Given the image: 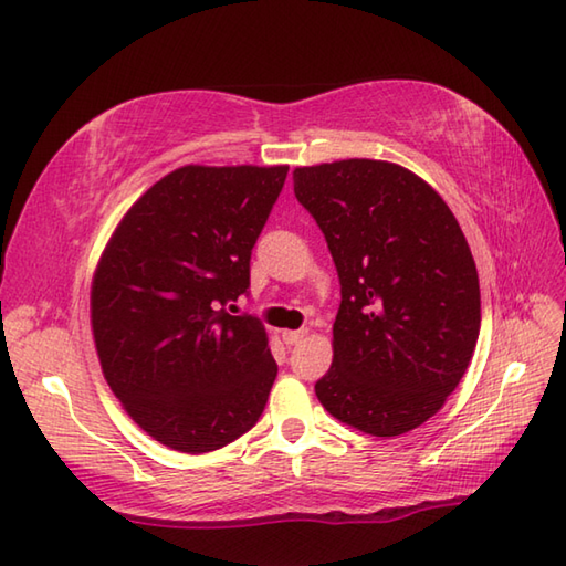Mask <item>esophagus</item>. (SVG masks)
<instances>
[{"label":"esophagus","mask_w":566,"mask_h":566,"mask_svg":"<svg viewBox=\"0 0 566 566\" xmlns=\"http://www.w3.org/2000/svg\"><path fill=\"white\" fill-rule=\"evenodd\" d=\"M306 328H298V331H282V340L286 343V345H296V343H302L304 338H306Z\"/></svg>","instance_id":"obj_1"}]
</instances>
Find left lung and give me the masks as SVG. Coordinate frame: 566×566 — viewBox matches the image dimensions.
<instances>
[{
	"instance_id": "1",
	"label": "left lung",
	"mask_w": 566,
	"mask_h": 566,
	"mask_svg": "<svg viewBox=\"0 0 566 566\" xmlns=\"http://www.w3.org/2000/svg\"><path fill=\"white\" fill-rule=\"evenodd\" d=\"M294 195L340 276L323 408L394 438L436 416L472 363L482 296L448 203L406 167L350 158L296 167Z\"/></svg>"
}]
</instances>
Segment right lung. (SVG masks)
Returning <instances> with one entry per match:
<instances>
[{
	"instance_id": "right-lung-1",
	"label": "right lung",
	"mask_w": 566,
	"mask_h": 566,
	"mask_svg": "<svg viewBox=\"0 0 566 566\" xmlns=\"http://www.w3.org/2000/svg\"><path fill=\"white\" fill-rule=\"evenodd\" d=\"M290 165H185L155 182L106 243L92 280V333L126 413L177 452L233 442L268 403L270 338L226 314L250 286V252Z\"/></svg>"
}]
</instances>
